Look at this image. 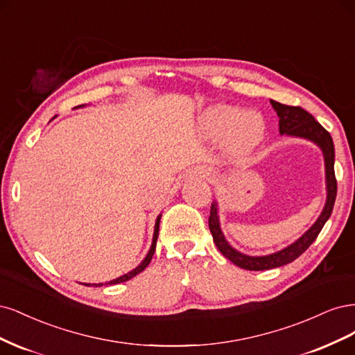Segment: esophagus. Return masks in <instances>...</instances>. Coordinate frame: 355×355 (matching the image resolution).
Returning <instances> with one entry per match:
<instances>
[{
  "label": "esophagus",
  "mask_w": 355,
  "mask_h": 355,
  "mask_svg": "<svg viewBox=\"0 0 355 355\" xmlns=\"http://www.w3.org/2000/svg\"><path fill=\"white\" fill-rule=\"evenodd\" d=\"M205 174H208V175H209V173H207V171H205ZM203 177H205V175H203Z\"/></svg>",
  "instance_id": "34e87169"
}]
</instances>
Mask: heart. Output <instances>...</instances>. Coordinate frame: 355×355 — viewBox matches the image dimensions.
<instances>
[{"mask_svg":"<svg viewBox=\"0 0 355 355\" xmlns=\"http://www.w3.org/2000/svg\"><path fill=\"white\" fill-rule=\"evenodd\" d=\"M205 128L212 139H224L227 137L228 146L233 152L243 153L254 148L264 135L266 127L262 119L255 113H246L239 107L220 106L212 109Z\"/></svg>","mask_w":355,"mask_h":355,"instance_id":"b5f03b06","label":"heart"}]
</instances>
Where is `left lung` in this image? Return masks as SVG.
Instances as JSON below:
<instances>
[{
	"mask_svg": "<svg viewBox=\"0 0 355 355\" xmlns=\"http://www.w3.org/2000/svg\"><path fill=\"white\" fill-rule=\"evenodd\" d=\"M270 101H271L274 110L277 112L279 130H280L282 135L286 134V135L302 137V139H308V140L314 141L323 150L324 162H326L327 200H326L322 215L318 216V220L314 223V225L310 228V230H308L302 237H300L291 246L284 248L283 250H280V252L271 254L267 257H248V255L237 252L236 249H233L230 245L227 243V240L224 239V236L221 233L218 215H216V203L214 202L211 205V214H209L208 223H209V230L212 233L216 248H218L220 252L227 259H230L233 264H236L240 268L250 270V271H262V270H271L276 267H282V266H286V264H289V262L295 261L300 255H302L317 239L318 233L322 232L323 225L329 220L331 211H334V205L336 200V191H338L336 177H335V146H334V140H331L329 131H326L322 125H320L314 119V116L310 115V113L304 110L302 107L282 105V103L274 101V100H270Z\"/></svg>",
	"mask_w": 355,
	"mask_h": 355,
	"instance_id": "obj_1",
	"label": "left lung"
}]
</instances>
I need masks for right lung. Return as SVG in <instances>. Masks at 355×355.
<instances>
[{"mask_svg": "<svg viewBox=\"0 0 355 355\" xmlns=\"http://www.w3.org/2000/svg\"><path fill=\"white\" fill-rule=\"evenodd\" d=\"M159 221H161V215L157 216V220H156V224H155V234H153V242H152V248H150V250H148V254H147V257L143 259V262L141 264L137 267V268H134L132 271H130V272H127V274H123V276H121V277H118V279H115V280H110L109 283H105V284H116V283H122V282H127V280H130V279H132V277H135L137 274L139 272H141L147 266H148V262L152 261V258H153V254H155V249H156V240H157V234H159ZM85 286H89V284H85ZM94 286H103V283H98V284H94Z\"/></svg>", "mask_w": 355, "mask_h": 355, "instance_id": "right-lung-1", "label": "right lung"}]
</instances>
